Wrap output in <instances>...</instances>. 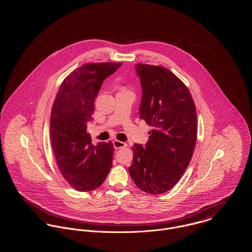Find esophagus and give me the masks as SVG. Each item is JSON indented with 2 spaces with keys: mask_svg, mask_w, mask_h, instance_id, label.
<instances>
[{
  "mask_svg": "<svg viewBox=\"0 0 252 252\" xmlns=\"http://www.w3.org/2000/svg\"><path fill=\"white\" fill-rule=\"evenodd\" d=\"M113 145H114V147H115L116 149H119V148L126 147L127 144H125V143H123V142H120V141H118V140H115V141H113Z\"/></svg>",
  "mask_w": 252,
  "mask_h": 252,
  "instance_id": "1",
  "label": "esophagus"
}]
</instances>
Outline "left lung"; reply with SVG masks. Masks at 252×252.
I'll list each match as a JSON object with an SVG mask.
<instances>
[{
	"instance_id": "8db88e82",
	"label": "left lung",
	"mask_w": 252,
	"mask_h": 252,
	"mask_svg": "<svg viewBox=\"0 0 252 252\" xmlns=\"http://www.w3.org/2000/svg\"><path fill=\"white\" fill-rule=\"evenodd\" d=\"M143 97L140 117L152 127L144 147L132 146L128 169L144 192L160 194L171 190L188 167L196 142V109L188 88L161 66L136 64Z\"/></svg>"
}]
</instances>
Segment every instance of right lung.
I'll return each instance as SVG.
<instances>
[{
    "instance_id": "add662e5",
    "label": "right lung",
    "mask_w": 252,
    "mask_h": 252,
    "mask_svg": "<svg viewBox=\"0 0 252 252\" xmlns=\"http://www.w3.org/2000/svg\"><path fill=\"white\" fill-rule=\"evenodd\" d=\"M121 65L114 62L82 65L63 80L54 101L50 118L53 151L63 178L76 191L97 189L112 167L113 144H92L87 125L104 80Z\"/></svg>"
}]
</instances>
